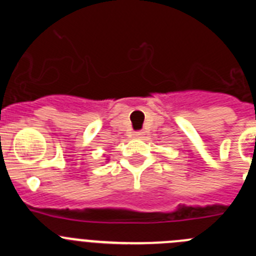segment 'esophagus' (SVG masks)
Returning <instances> with one entry per match:
<instances>
[{
  "mask_svg": "<svg viewBox=\"0 0 256 256\" xmlns=\"http://www.w3.org/2000/svg\"><path fill=\"white\" fill-rule=\"evenodd\" d=\"M142 136H144V132H141V130L133 133V137H134V138H142Z\"/></svg>",
  "mask_w": 256,
  "mask_h": 256,
  "instance_id": "obj_1",
  "label": "esophagus"
}]
</instances>
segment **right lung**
<instances>
[{
	"mask_svg": "<svg viewBox=\"0 0 256 256\" xmlns=\"http://www.w3.org/2000/svg\"><path fill=\"white\" fill-rule=\"evenodd\" d=\"M106 160H108V159H106Z\"/></svg>",
	"mask_w": 256,
	"mask_h": 256,
	"instance_id": "add662e5",
	"label": "right lung"
}]
</instances>
